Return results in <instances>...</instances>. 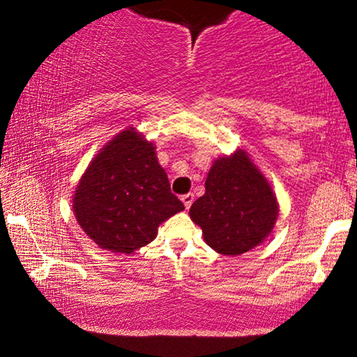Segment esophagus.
Returning a JSON list of instances; mask_svg holds the SVG:
<instances>
[{"label": "esophagus", "instance_id": "34e87169", "mask_svg": "<svg viewBox=\"0 0 357 357\" xmlns=\"http://www.w3.org/2000/svg\"><path fill=\"white\" fill-rule=\"evenodd\" d=\"M193 201H195L193 193H187V195L182 196V203L185 204V208H187V209H190V206L193 204Z\"/></svg>", "mask_w": 357, "mask_h": 357}]
</instances>
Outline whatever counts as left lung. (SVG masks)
<instances>
[{
	"mask_svg": "<svg viewBox=\"0 0 357 357\" xmlns=\"http://www.w3.org/2000/svg\"><path fill=\"white\" fill-rule=\"evenodd\" d=\"M277 215L275 195L245 151L217 159L206 178V193L190 209L204 241L225 256H238L261 245Z\"/></svg>",
	"mask_w": 357,
	"mask_h": 357,
	"instance_id": "obj_1",
	"label": "left lung"
}]
</instances>
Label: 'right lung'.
I'll return each mask as SVG.
<instances>
[{
  "mask_svg": "<svg viewBox=\"0 0 357 357\" xmlns=\"http://www.w3.org/2000/svg\"><path fill=\"white\" fill-rule=\"evenodd\" d=\"M154 149L127 128L101 149L80 178L75 219L102 250L130 255L156 238L159 224L185 209L170 191Z\"/></svg>",
  "mask_w": 357,
  "mask_h": 357,
  "instance_id": "obj_1",
  "label": "right lung"
}]
</instances>
